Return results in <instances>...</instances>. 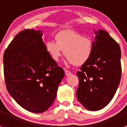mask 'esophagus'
<instances>
[{"label": "esophagus", "mask_w": 127, "mask_h": 127, "mask_svg": "<svg viewBox=\"0 0 127 127\" xmlns=\"http://www.w3.org/2000/svg\"><path fill=\"white\" fill-rule=\"evenodd\" d=\"M65 74H66V75H70V74H71V72L70 71H67V70H65Z\"/></svg>", "instance_id": "esophagus-1"}]
</instances>
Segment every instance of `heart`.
I'll list each match as a JSON object with an SVG mask.
<instances>
[{"mask_svg": "<svg viewBox=\"0 0 127 127\" xmlns=\"http://www.w3.org/2000/svg\"><path fill=\"white\" fill-rule=\"evenodd\" d=\"M56 42L46 43L47 52L53 61L58 62L64 52L67 64L82 66L92 55L93 40L91 37L83 35L74 30L66 29L58 32L55 36Z\"/></svg>", "mask_w": 127, "mask_h": 127, "instance_id": "obj_1", "label": "heart"}]
</instances>
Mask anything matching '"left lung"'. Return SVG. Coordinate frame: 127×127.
Listing matches in <instances>:
<instances>
[{
	"label": "left lung",
	"instance_id": "left-lung-1",
	"mask_svg": "<svg viewBox=\"0 0 127 127\" xmlns=\"http://www.w3.org/2000/svg\"><path fill=\"white\" fill-rule=\"evenodd\" d=\"M93 50L90 60L77 72L79 80L76 95L89 111L107 106L118 88L121 79V51L119 44L105 31H95Z\"/></svg>",
	"mask_w": 127,
	"mask_h": 127
}]
</instances>
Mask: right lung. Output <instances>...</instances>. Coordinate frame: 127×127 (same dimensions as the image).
Returning <instances> with one entry per match:
<instances>
[{
	"instance_id": "right-lung-1",
	"label": "right lung",
	"mask_w": 127,
	"mask_h": 127,
	"mask_svg": "<svg viewBox=\"0 0 127 127\" xmlns=\"http://www.w3.org/2000/svg\"><path fill=\"white\" fill-rule=\"evenodd\" d=\"M41 31L19 32L3 54V72L9 94L27 111L42 113L55 99L64 71L47 52Z\"/></svg>"
}]
</instances>
